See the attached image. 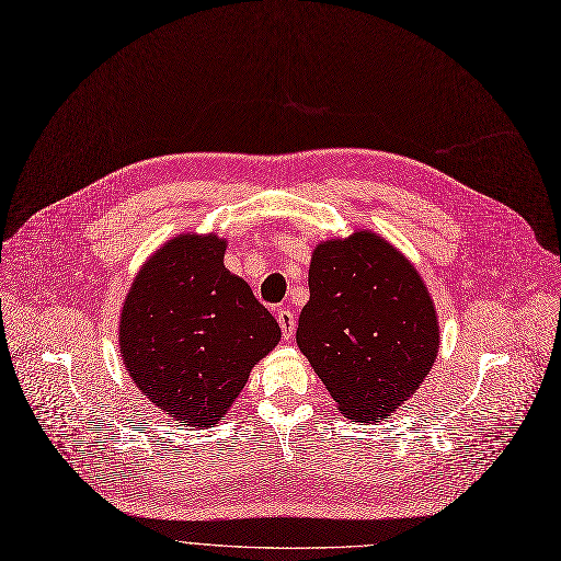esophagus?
<instances>
[{"label": "esophagus", "instance_id": "34e87169", "mask_svg": "<svg viewBox=\"0 0 561 561\" xmlns=\"http://www.w3.org/2000/svg\"><path fill=\"white\" fill-rule=\"evenodd\" d=\"M276 319H278V325H280L283 339H287V341H289V339L294 336V328H296V319H294V314H291L289 310H278Z\"/></svg>", "mask_w": 561, "mask_h": 561}]
</instances>
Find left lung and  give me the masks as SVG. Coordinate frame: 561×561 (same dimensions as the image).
<instances>
[{
	"label": "left lung",
	"instance_id": "1",
	"mask_svg": "<svg viewBox=\"0 0 561 561\" xmlns=\"http://www.w3.org/2000/svg\"><path fill=\"white\" fill-rule=\"evenodd\" d=\"M310 300L296 343L339 411L375 422L402 407L440 348L434 300L417 270L373 231L312 251Z\"/></svg>",
	"mask_w": 561,
	"mask_h": 561
}]
</instances>
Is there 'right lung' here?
Segmentation results:
<instances>
[{
    "instance_id": "obj_1",
    "label": "right lung",
    "mask_w": 561,
    "mask_h": 561,
    "mask_svg": "<svg viewBox=\"0 0 561 561\" xmlns=\"http://www.w3.org/2000/svg\"><path fill=\"white\" fill-rule=\"evenodd\" d=\"M227 240L182 233L157 249L125 296L118 346L139 391L168 417L218 424L280 328L225 267Z\"/></svg>"
}]
</instances>
